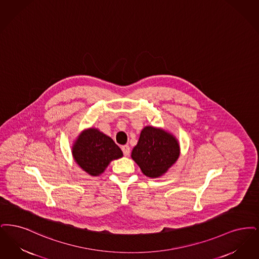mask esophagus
<instances>
[{
    "instance_id": "obj_1",
    "label": "esophagus",
    "mask_w": 259,
    "mask_h": 259,
    "mask_svg": "<svg viewBox=\"0 0 259 259\" xmlns=\"http://www.w3.org/2000/svg\"><path fill=\"white\" fill-rule=\"evenodd\" d=\"M122 151H123L124 156H128L131 154V148H130V146H127V145L122 146Z\"/></svg>"
}]
</instances>
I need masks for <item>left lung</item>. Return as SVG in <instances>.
<instances>
[{
    "mask_svg": "<svg viewBox=\"0 0 259 259\" xmlns=\"http://www.w3.org/2000/svg\"><path fill=\"white\" fill-rule=\"evenodd\" d=\"M180 157V144L167 131L146 125L133 149L132 158L149 178L164 175Z\"/></svg>",
    "mask_w": 259,
    "mask_h": 259,
    "instance_id": "left-lung-1",
    "label": "left lung"
}]
</instances>
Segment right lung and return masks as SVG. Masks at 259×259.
I'll list each match as a JSON object with an SVG mask.
<instances>
[{
  "label": "right lung",
  "mask_w": 259,
  "mask_h": 259,
  "mask_svg": "<svg viewBox=\"0 0 259 259\" xmlns=\"http://www.w3.org/2000/svg\"><path fill=\"white\" fill-rule=\"evenodd\" d=\"M74 161L91 176L101 175L109 163L123 157V152L112 138L97 127L82 131L71 147Z\"/></svg>",
  "instance_id": "obj_1"
}]
</instances>
